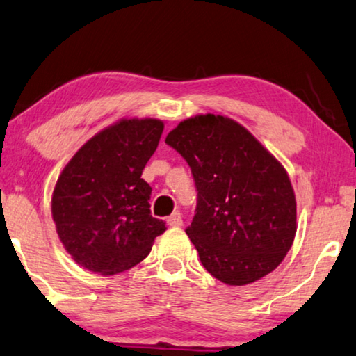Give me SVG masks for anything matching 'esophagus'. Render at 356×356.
<instances>
[{
	"label": "esophagus",
	"instance_id": "34e87169",
	"mask_svg": "<svg viewBox=\"0 0 356 356\" xmlns=\"http://www.w3.org/2000/svg\"><path fill=\"white\" fill-rule=\"evenodd\" d=\"M168 224L171 227H180L182 225V214H180L179 211L172 212V214L168 217Z\"/></svg>",
	"mask_w": 356,
	"mask_h": 356
}]
</instances>
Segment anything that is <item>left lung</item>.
<instances>
[{"instance_id": "1", "label": "left lung", "mask_w": 356, "mask_h": 356, "mask_svg": "<svg viewBox=\"0 0 356 356\" xmlns=\"http://www.w3.org/2000/svg\"><path fill=\"white\" fill-rule=\"evenodd\" d=\"M192 169L198 203L187 235L212 277L245 286L273 272L293 246L296 196L286 169L245 126L196 115L166 136Z\"/></svg>"}]
</instances>
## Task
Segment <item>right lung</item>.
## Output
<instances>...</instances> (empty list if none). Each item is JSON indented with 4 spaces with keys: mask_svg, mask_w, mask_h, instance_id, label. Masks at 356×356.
Masks as SVG:
<instances>
[{
    "mask_svg": "<svg viewBox=\"0 0 356 356\" xmlns=\"http://www.w3.org/2000/svg\"><path fill=\"white\" fill-rule=\"evenodd\" d=\"M164 124L123 118L91 137L60 172L52 192V219L65 251L81 267L115 275L144 261L166 230L150 214L144 179Z\"/></svg>",
    "mask_w": 356,
    "mask_h": 356,
    "instance_id": "add662e5",
    "label": "right lung"
}]
</instances>
